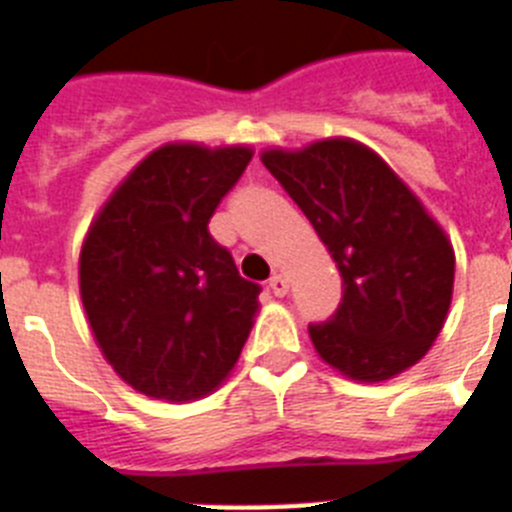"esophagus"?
Masks as SVG:
<instances>
[{"label":"esophagus","mask_w":512,"mask_h":512,"mask_svg":"<svg viewBox=\"0 0 512 512\" xmlns=\"http://www.w3.org/2000/svg\"><path fill=\"white\" fill-rule=\"evenodd\" d=\"M269 289L277 297H284L289 292V284H287V279L282 277V274H274V277L269 279Z\"/></svg>","instance_id":"obj_1"}]
</instances>
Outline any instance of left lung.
<instances>
[{
  "mask_svg": "<svg viewBox=\"0 0 512 512\" xmlns=\"http://www.w3.org/2000/svg\"><path fill=\"white\" fill-rule=\"evenodd\" d=\"M261 161L341 271L336 315L310 325L320 359L364 384L418 364L454 295L456 256L446 230L384 158L354 138L266 148Z\"/></svg>",
  "mask_w": 512,
  "mask_h": 512,
  "instance_id": "1",
  "label": "left lung"
}]
</instances>
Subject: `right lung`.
<instances>
[{
	"label": "right lung",
	"instance_id": "1",
	"mask_svg": "<svg viewBox=\"0 0 512 512\" xmlns=\"http://www.w3.org/2000/svg\"><path fill=\"white\" fill-rule=\"evenodd\" d=\"M251 156L248 146L166 143L89 225L81 302L102 356L140 395L200 400L241 356L261 289L238 274L207 223Z\"/></svg>",
	"mask_w": 512,
	"mask_h": 512
}]
</instances>
